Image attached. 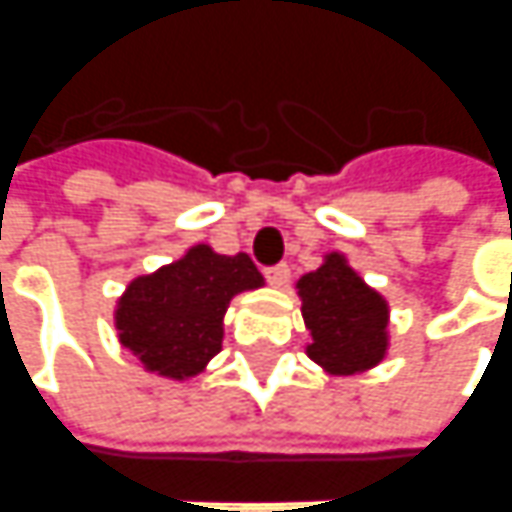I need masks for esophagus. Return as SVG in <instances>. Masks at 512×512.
I'll return each instance as SVG.
<instances>
[{
    "mask_svg": "<svg viewBox=\"0 0 512 512\" xmlns=\"http://www.w3.org/2000/svg\"><path fill=\"white\" fill-rule=\"evenodd\" d=\"M264 278H267L273 287H284V284L290 281V264L281 262L273 264V267H267V270H264Z\"/></svg>",
    "mask_w": 512,
    "mask_h": 512,
    "instance_id": "obj_1",
    "label": "esophagus"
}]
</instances>
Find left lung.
Returning <instances> with one entry per match:
<instances>
[{
	"label": "left lung",
	"instance_id": "left-lung-1",
	"mask_svg": "<svg viewBox=\"0 0 512 512\" xmlns=\"http://www.w3.org/2000/svg\"><path fill=\"white\" fill-rule=\"evenodd\" d=\"M301 312L312 334L309 357L317 365L351 376L379 365L387 348V303L331 253L326 264L298 281Z\"/></svg>",
	"mask_w": 512,
	"mask_h": 512
}]
</instances>
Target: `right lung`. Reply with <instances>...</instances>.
<instances>
[{"label": "right lung", "instance_id": "obj_1", "mask_svg": "<svg viewBox=\"0 0 512 512\" xmlns=\"http://www.w3.org/2000/svg\"><path fill=\"white\" fill-rule=\"evenodd\" d=\"M262 287L248 253L222 256L197 245L183 259L136 278L119 298V340L147 370L183 379L222 348V317L236 292Z\"/></svg>", "mask_w": 512, "mask_h": 512}]
</instances>
